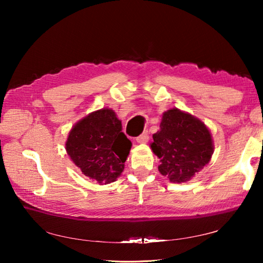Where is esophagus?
Wrapping results in <instances>:
<instances>
[{
    "label": "esophagus",
    "instance_id": "1",
    "mask_svg": "<svg viewBox=\"0 0 263 263\" xmlns=\"http://www.w3.org/2000/svg\"><path fill=\"white\" fill-rule=\"evenodd\" d=\"M148 138H149V136H148V131H145L144 133H141L140 136H138L137 138H136V140H137V142H147V140H148Z\"/></svg>",
    "mask_w": 263,
    "mask_h": 263
}]
</instances>
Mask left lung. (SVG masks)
<instances>
[{
    "mask_svg": "<svg viewBox=\"0 0 263 263\" xmlns=\"http://www.w3.org/2000/svg\"><path fill=\"white\" fill-rule=\"evenodd\" d=\"M151 147L160 159L159 172L174 183L189 181L210 161L213 153L206 126L179 109L163 114Z\"/></svg>",
    "mask_w": 263,
    "mask_h": 263,
    "instance_id": "8db88e82",
    "label": "left lung"
}]
</instances>
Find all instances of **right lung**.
Returning <instances> with one entry per match:
<instances>
[{"mask_svg":"<svg viewBox=\"0 0 263 263\" xmlns=\"http://www.w3.org/2000/svg\"><path fill=\"white\" fill-rule=\"evenodd\" d=\"M131 145L114 111L101 109L72 128L66 151L84 175L105 184L122 174Z\"/></svg>","mask_w":263,"mask_h":263,"instance_id":"1","label":"right lung"}]
</instances>
